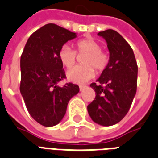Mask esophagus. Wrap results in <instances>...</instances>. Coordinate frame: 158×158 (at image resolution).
<instances>
[{
    "label": "esophagus",
    "instance_id": "obj_1",
    "mask_svg": "<svg viewBox=\"0 0 158 158\" xmlns=\"http://www.w3.org/2000/svg\"><path fill=\"white\" fill-rule=\"evenodd\" d=\"M85 87H86V86H84V85H79V90H80V91H82V90L84 89Z\"/></svg>",
    "mask_w": 158,
    "mask_h": 158
}]
</instances>
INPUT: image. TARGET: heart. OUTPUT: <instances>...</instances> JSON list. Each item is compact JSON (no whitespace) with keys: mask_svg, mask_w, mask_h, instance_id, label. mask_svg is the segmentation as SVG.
Segmentation results:
<instances>
[{"mask_svg":"<svg viewBox=\"0 0 158 158\" xmlns=\"http://www.w3.org/2000/svg\"><path fill=\"white\" fill-rule=\"evenodd\" d=\"M75 46L79 54H86L83 59L84 65H77L69 69L67 79L74 84H84L94 78V68L98 72L105 69L108 64V56L101 50V45L93 39H82L76 42ZM76 51L69 45L64 44L59 51V59L66 68H70L76 61Z\"/></svg>","mask_w":158,"mask_h":158,"instance_id":"obj_1","label":"heart"}]
</instances>
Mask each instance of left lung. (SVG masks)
<instances>
[{"instance_id": "left-lung-1", "label": "left lung", "mask_w": 158, "mask_h": 158, "mask_svg": "<svg viewBox=\"0 0 158 158\" xmlns=\"http://www.w3.org/2000/svg\"><path fill=\"white\" fill-rule=\"evenodd\" d=\"M107 42L109 60L96 82L90 84L95 98L88 105L90 118L102 126L120 122L129 110L137 92L138 65L132 48L114 30L98 33Z\"/></svg>"}]
</instances>
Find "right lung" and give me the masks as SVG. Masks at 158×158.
I'll list each match as a JSON object with an SVG mask.
<instances>
[{
    "label": "right lung",
    "mask_w": 158,
    "mask_h": 158,
    "mask_svg": "<svg viewBox=\"0 0 158 158\" xmlns=\"http://www.w3.org/2000/svg\"><path fill=\"white\" fill-rule=\"evenodd\" d=\"M76 37V33L47 24L30 36L20 57V94L29 114L44 127L58 124L69 101L79 92L77 84L58 85L66 78L59 51Z\"/></svg>",
    "instance_id": "obj_1"
}]
</instances>
